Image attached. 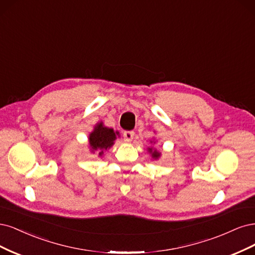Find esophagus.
<instances>
[{"label":"esophagus","mask_w":255,"mask_h":255,"mask_svg":"<svg viewBox=\"0 0 255 255\" xmlns=\"http://www.w3.org/2000/svg\"><path fill=\"white\" fill-rule=\"evenodd\" d=\"M124 139L126 142H131L134 136V131L133 130H126L124 131Z\"/></svg>","instance_id":"obj_1"}]
</instances>
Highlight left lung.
<instances>
[{"label":"left lung","instance_id":"left-lung-1","mask_svg":"<svg viewBox=\"0 0 255 255\" xmlns=\"http://www.w3.org/2000/svg\"><path fill=\"white\" fill-rule=\"evenodd\" d=\"M149 150L151 151V149H149ZM152 157H153V158H159V157H160V153H159L158 151L154 150V151L152 152Z\"/></svg>","mask_w":255,"mask_h":255}]
</instances>
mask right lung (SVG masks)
Masks as SVG:
<instances>
[{"label":"right lung","mask_w":255,"mask_h":255,"mask_svg":"<svg viewBox=\"0 0 255 255\" xmlns=\"http://www.w3.org/2000/svg\"><path fill=\"white\" fill-rule=\"evenodd\" d=\"M116 138L117 137L114 131L110 128L104 127L101 123L100 125H97V127L94 129L93 132L90 134L89 141H90V145H91L92 150H97V149L103 150L111 147ZM103 151L100 152L101 155Z\"/></svg>","instance_id":"1"}]
</instances>
